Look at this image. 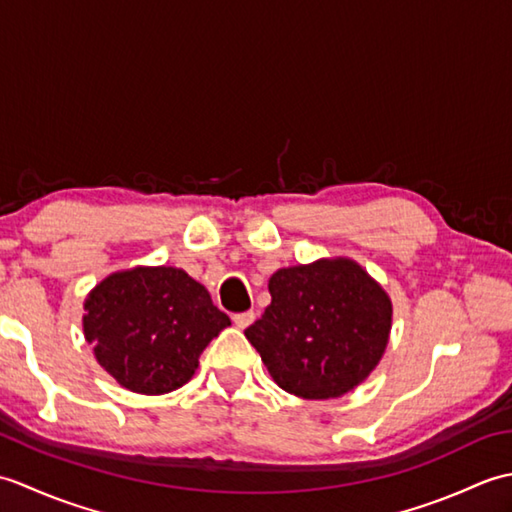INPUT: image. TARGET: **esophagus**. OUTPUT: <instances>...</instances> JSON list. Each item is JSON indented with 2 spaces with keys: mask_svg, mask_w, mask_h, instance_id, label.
Masks as SVG:
<instances>
[{
  "mask_svg": "<svg viewBox=\"0 0 512 512\" xmlns=\"http://www.w3.org/2000/svg\"><path fill=\"white\" fill-rule=\"evenodd\" d=\"M253 321H255V312H242V314H235V317H233V323L237 325L239 330H246Z\"/></svg>",
  "mask_w": 512,
  "mask_h": 512,
  "instance_id": "esophagus-1",
  "label": "esophagus"
}]
</instances>
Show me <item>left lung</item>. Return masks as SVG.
Returning <instances> with one entry per match:
<instances>
[{
	"instance_id": "1",
	"label": "left lung",
	"mask_w": 512,
	"mask_h": 512,
	"mask_svg": "<svg viewBox=\"0 0 512 512\" xmlns=\"http://www.w3.org/2000/svg\"><path fill=\"white\" fill-rule=\"evenodd\" d=\"M270 306L244 332L275 383L306 400L339 398L383 358L391 332L385 288L350 257L279 268Z\"/></svg>"
}]
</instances>
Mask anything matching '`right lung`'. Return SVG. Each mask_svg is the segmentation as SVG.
Instances as JSON below:
<instances>
[{
	"mask_svg": "<svg viewBox=\"0 0 512 512\" xmlns=\"http://www.w3.org/2000/svg\"><path fill=\"white\" fill-rule=\"evenodd\" d=\"M83 334L118 385L158 396L189 383L198 358L231 319L176 266L107 275L83 303Z\"/></svg>",
	"mask_w": 512,
	"mask_h": 512,
	"instance_id": "right-lung-1",
	"label": "right lung"
}]
</instances>
